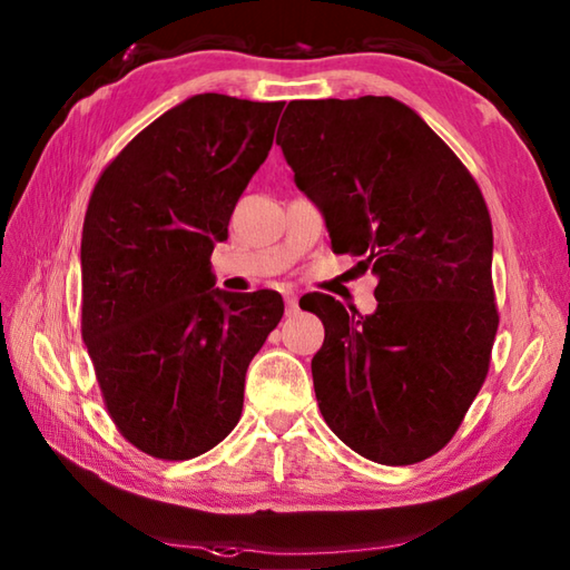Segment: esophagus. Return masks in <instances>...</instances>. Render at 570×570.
I'll return each mask as SVG.
<instances>
[{"label":"esophagus","mask_w":570,"mask_h":570,"mask_svg":"<svg viewBox=\"0 0 570 570\" xmlns=\"http://www.w3.org/2000/svg\"><path fill=\"white\" fill-rule=\"evenodd\" d=\"M286 301V316H296L298 313V296L296 294H284Z\"/></svg>","instance_id":"esophagus-1"}]
</instances>
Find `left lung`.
<instances>
[{"mask_svg":"<svg viewBox=\"0 0 570 570\" xmlns=\"http://www.w3.org/2000/svg\"><path fill=\"white\" fill-rule=\"evenodd\" d=\"M276 144L333 252L377 276V308L316 294L321 414L362 458L411 465L453 439L498 333L485 198L445 141L394 98L294 100Z\"/></svg>","mask_w":570,"mask_h":570,"instance_id":"8db88e82","label":"left lung"}]
</instances>
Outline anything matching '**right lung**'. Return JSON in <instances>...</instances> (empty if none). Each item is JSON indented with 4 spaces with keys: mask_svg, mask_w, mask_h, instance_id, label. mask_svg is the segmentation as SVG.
<instances>
[{
    "mask_svg": "<svg viewBox=\"0 0 570 570\" xmlns=\"http://www.w3.org/2000/svg\"><path fill=\"white\" fill-rule=\"evenodd\" d=\"M282 110L193 95L95 184L80 242L82 341L119 433L154 458H196L237 426L249 362L284 316L269 288H215L210 264Z\"/></svg>",
    "mask_w": 570,
    "mask_h": 570,
    "instance_id": "add662e5",
    "label": "right lung"
}]
</instances>
